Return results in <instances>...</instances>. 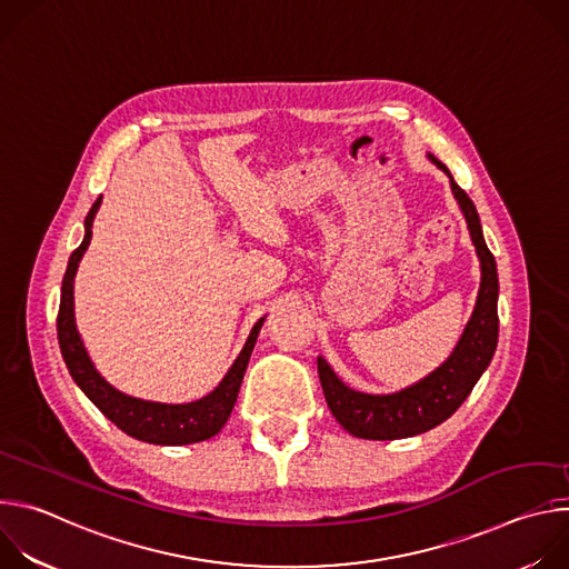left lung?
<instances>
[{
	"label": "left lung",
	"instance_id": "left-lung-1",
	"mask_svg": "<svg viewBox=\"0 0 569 569\" xmlns=\"http://www.w3.org/2000/svg\"><path fill=\"white\" fill-rule=\"evenodd\" d=\"M435 164L450 178L452 193L466 216L472 246L481 263V283L475 303V312L468 327L455 347L452 356L421 382L402 389L398 393L371 396L349 389L323 358H317V371L323 396L340 426L360 439H405L428 432L450 419L459 405L468 398L475 382L491 365L498 347V268L491 250L486 248L481 224L472 200L452 180L450 171L441 161L430 154Z\"/></svg>",
	"mask_w": 569,
	"mask_h": 569
}]
</instances>
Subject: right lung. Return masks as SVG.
Returning <instances> with one entry per match:
<instances>
[{"label":"right lung","mask_w":569,"mask_h":569,"mask_svg":"<svg viewBox=\"0 0 569 569\" xmlns=\"http://www.w3.org/2000/svg\"><path fill=\"white\" fill-rule=\"evenodd\" d=\"M99 207H101V198H97V202L92 204L86 218V238L71 252L67 272L62 277L56 327H58V342H60L64 365L71 378L76 380V385L83 389L97 408L126 435L154 446H187V443L211 439L213 435L220 432V428L227 423L233 410L242 376H246L257 336L261 331V323L266 317H261L254 323L246 347H242L240 356L236 358L227 376L204 398L184 402V405H167V402H150V400L121 393L110 382H106V378H101V373L94 369L83 342H80L76 321H73V277L78 270V261L83 259L92 240V222Z\"/></svg>","instance_id":"add662e5"}]
</instances>
